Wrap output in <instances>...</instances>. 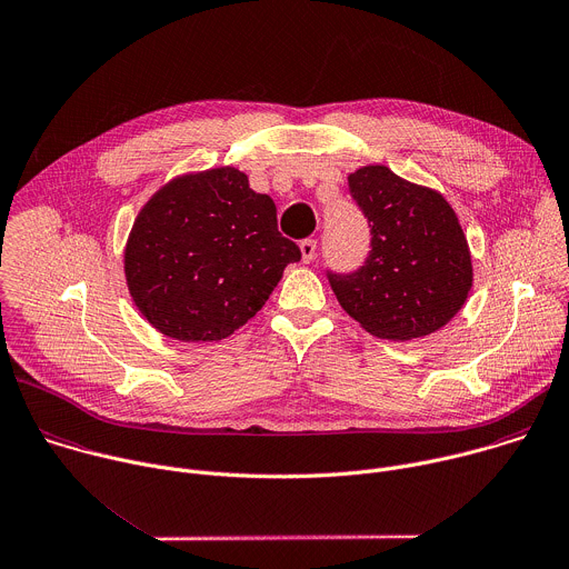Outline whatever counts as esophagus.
I'll use <instances>...</instances> for the list:
<instances>
[{
    "label": "esophagus",
    "mask_w": 569,
    "mask_h": 569,
    "mask_svg": "<svg viewBox=\"0 0 569 569\" xmlns=\"http://www.w3.org/2000/svg\"><path fill=\"white\" fill-rule=\"evenodd\" d=\"M299 248H301L303 263H310L315 259V254H317V241L315 239H306V241L299 243Z\"/></svg>",
    "instance_id": "1"
}]
</instances>
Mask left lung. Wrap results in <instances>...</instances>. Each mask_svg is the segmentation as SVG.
I'll return each mask as SVG.
<instances>
[{
	"label": "left lung",
	"mask_w": 569,
	"mask_h": 569,
	"mask_svg": "<svg viewBox=\"0 0 569 569\" xmlns=\"http://www.w3.org/2000/svg\"><path fill=\"white\" fill-rule=\"evenodd\" d=\"M370 228V252L352 274L328 272L341 308L380 339L409 341L447 326L473 286L467 237L447 199L385 164L348 176Z\"/></svg>",
	"instance_id": "obj_1"
}]
</instances>
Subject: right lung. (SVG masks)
<instances>
[{"label":"right lung","instance_id":"obj_1","mask_svg":"<svg viewBox=\"0 0 569 569\" xmlns=\"http://www.w3.org/2000/svg\"><path fill=\"white\" fill-rule=\"evenodd\" d=\"M277 208L237 167L182 173L142 206L124 248V279L140 315L178 341H219L268 301L288 263Z\"/></svg>","mask_w":569,"mask_h":569}]
</instances>
